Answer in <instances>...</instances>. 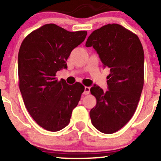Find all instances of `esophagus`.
I'll return each instance as SVG.
<instances>
[{"label": "esophagus", "instance_id": "1", "mask_svg": "<svg viewBox=\"0 0 161 161\" xmlns=\"http://www.w3.org/2000/svg\"><path fill=\"white\" fill-rule=\"evenodd\" d=\"M84 93L85 95H87L90 93V87H85V91H84Z\"/></svg>", "mask_w": 161, "mask_h": 161}]
</instances>
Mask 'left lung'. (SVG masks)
Instances as JSON below:
<instances>
[{"label": "left lung", "instance_id": "1", "mask_svg": "<svg viewBox=\"0 0 161 161\" xmlns=\"http://www.w3.org/2000/svg\"><path fill=\"white\" fill-rule=\"evenodd\" d=\"M85 46L93 47L110 68L108 90L94 85L91 94L97 105L90 111L93 125L112 134L129 122L137 109L144 83V52L136 34L117 24H107L93 31Z\"/></svg>", "mask_w": 161, "mask_h": 161}]
</instances>
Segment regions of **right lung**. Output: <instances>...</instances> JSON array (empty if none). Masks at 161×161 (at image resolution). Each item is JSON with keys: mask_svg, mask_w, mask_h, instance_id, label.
<instances>
[{"mask_svg": "<svg viewBox=\"0 0 161 161\" xmlns=\"http://www.w3.org/2000/svg\"><path fill=\"white\" fill-rule=\"evenodd\" d=\"M87 31L69 32L54 24L34 30L24 38L18 52V79L24 105L38 125L58 131L68 125L85 87L56 78L68 68L71 51L82 44Z\"/></svg>", "mask_w": 161, "mask_h": 161, "instance_id": "right-lung-1", "label": "right lung"}]
</instances>
